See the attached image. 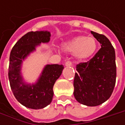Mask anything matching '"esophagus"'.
Instances as JSON below:
<instances>
[{
  "mask_svg": "<svg viewBox=\"0 0 125 125\" xmlns=\"http://www.w3.org/2000/svg\"><path fill=\"white\" fill-rule=\"evenodd\" d=\"M65 65L66 67H70L72 65V62L70 61H67L65 63Z\"/></svg>",
  "mask_w": 125,
  "mask_h": 125,
  "instance_id": "esophagus-1",
  "label": "esophagus"
}]
</instances>
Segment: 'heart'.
Instances as JSON below:
<instances>
[{
  "label": "heart",
  "mask_w": 125,
  "mask_h": 125,
  "mask_svg": "<svg viewBox=\"0 0 125 125\" xmlns=\"http://www.w3.org/2000/svg\"><path fill=\"white\" fill-rule=\"evenodd\" d=\"M62 49L73 53L76 60L83 61L93 56L97 49V42L93 37L78 36L64 43Z\"/></svg>",
  "instance_id": "obj_1"
}]
</instances>
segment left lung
I'll return each mask as SVG.
<instances>
[{
	"instance_id": "1",
	"label": "left lung",
	"mask_w": 125,
	"mask_h": 125,
	"mask_svg": "<svg viewBox=\"0 0 125 125\" xmlns=\"http://www.w3.org/2000/svg\"><path fill=\"white\" fill-rule=\"evenodd\" d=\"M101 49L92 59L76 65L74 95L76 101L88 106H96L111 97L115 85V53L108 38L91 31Z\"/></svg>"
}]
</instances>
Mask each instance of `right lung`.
Here are the masks:
<instances>
[{
	"label": "right lung",
	"mask_w": 125,
	"mask_h": 125,
	"mask_svg": "<svg viewBox=\"0 0 125 125\" xmlns=\"http://www.w3.org/2000/svg\"><path fill=\"white\" fill-rule=\"evenodd\" d=\"M50 37L47 31L29 32L18 40L10 53L8 72L10 87L17 101L27 108L40 109L50 104L54 83L64 69L62 65H46L35 83H28L23 80L21 72L23 61L41 43L50 41Z\"/></svg>",
	"instance_id": "obj_1"
}]
</instances>
